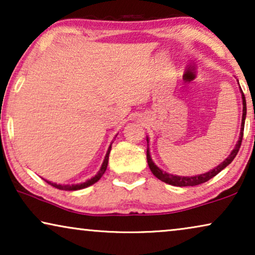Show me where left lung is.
I'll return each mask as SVG.
<instances>
[{
	"label": "left lung",
	"instance_id": "1",
	"mask_svg": "<svg viewBox=\"0 0 255 255\" xmlns=\"http://www.w3.org/2000/svg\"><path fill=\"white\" fill-rule=\"evenodd\" d=\"M239 83V82H238ZM240 93H242V99H243V117H242V128H240V135L238 141L235 146V148L232 149L231 154H230L228 158H226L224 161L219 163L218 166H216L215 168H212L209 170L207 173L200 174V175H194V176H179V175H173V174H169L162 170L161 168H159L158 166L153 162V160L151 158V154H149V147H148V141L149 139L148 137H146V140H147V153H146V156H147V163L149 169L153 173V175L155 177H158L159 180H161L162 182L172 184V186L175 187H188V186H197V184L204 183L209 181L212 177L217 175V174L225 168L226 166H229L230 163L233 161V159L236 158L237 153H238L240 145H242V140H243V133H244V127H245V120H246V100H245V95H244L242 88H240Z\"/></svg>",
	"mask_w": 255,
	"mask_h": 255
}]
</instances>
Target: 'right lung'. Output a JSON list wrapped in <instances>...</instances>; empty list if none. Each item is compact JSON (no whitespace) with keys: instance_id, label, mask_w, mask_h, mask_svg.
Listing matches in <instances>:
<instances>
[{"instance_id":"1","label":"right lung","mask_w":255,"mask_h":255,"mask_svg":"<svg viewBox=\"0 0 255 255\" xmlns=\"http://www.w3.org/2000/svg\"><path fill=\"white\" fill-rule=\"evenodd\" d=\"M117 137V135H116ZM114 141H111V144L109 146V148H108L107 151V154L106 156H104V160L102 162V166H101V168L99 172H97L96 175H94L93 177H90V179H88L87 181H85V182H81V183H76V184H57V183H53L51 182V181H47L45 180L48 184H51V186H53L55 188H58V189L60 190H69V191H73V190H80V189H83V188H87L89 186H92V184L96 183L97 181H99L101 177L103 176L104 172L107 170V167H108V160H109V154H110V151H111V145H113Z\"/></svg>"}]
</instances>
